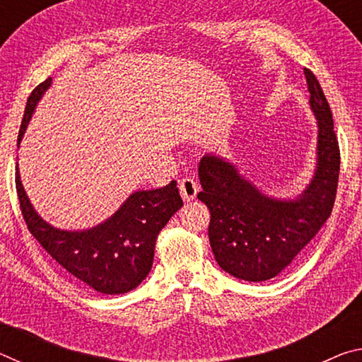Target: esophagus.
Returning <instances> with one entry per match:
<instances>
[{
  "mask_svg": "<svg viewBox=\"0 0 362 362\" xmlns=\"http://www.w3.org/2000/svg\"><path fill=\"white\" fill-rule=\"evenodd\" d=\"M179 189H180V194L182 198L185 201H193L196 198V193H198V182L192 177H185V179H182L179 182Z\"/></svg>",
  "mask_w": 362,
  "mask_h": 362,
  "instance_id": "1",
  "label": "esophagus"
}]
</instances>
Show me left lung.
I'll list each match as a JSON object with an SVG mask.
<instances>
[{
    "label": "left lung",
    "mask_w": 362,
    "mask_h": 362,
    "mask_svg": "<svg viewBox=\"0 0 362 362\" xmlns=\"http://www.w3.org/2000/svg\"><path fill=\"white\" fill-rule=\"evenodd\" d=\"M310 108L317 121L313 177L296 198L263 193L235 164L214 153L199 161L203 192L198 199L209 207V241L223 272L249 283H262L283 273L313 240L332 212L340 170V151L332 112L321 84L305 69Z\"/></svg>",
    "instance_id": "1"
}]
</instances>
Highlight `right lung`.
Here are the masks:
<instances>
[{
	"label": "right lung",
	"mask_w": 362,
	"mask_h": 362,
	"mask_svg": "<svg viewBox=\"0 0 362 362\" xmlns=\"http://www.w3.org/2000/svg\"><path fill=\"white\" fill-rule=\"evenodd\" d=\"M51 83V78L46 79L30 94L17 146ZM16 188L28 230L46 252L79 283L108 296L136 289L148 276L159 231L183 206L177 182L173 180L163 188L131 193L113 216L93 228L62 230L35 211L22 185L19 164Z\"/></svg>",
	"instance_id": "right-lung-1"
}]
</instances>
